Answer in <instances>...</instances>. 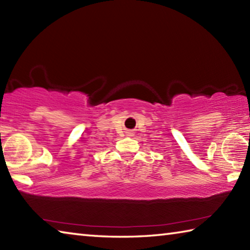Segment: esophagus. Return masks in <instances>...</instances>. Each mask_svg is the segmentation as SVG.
I'll return each mask as SVG.
<instances>
[{"label": "esophagus", "instance_id": "esophagus-1", "mask_svg": "<svg viewBox=\"0 0 250 250\" xmlns=\"http://www.w3.org/2000/svg\"><path fill=\"white\" fill-rule=\"evenodd\" d=\"M129 133V135H132V132H128Z\"/></svg>", "mask_w": 250, "mask_h": 250}]
</instances>
